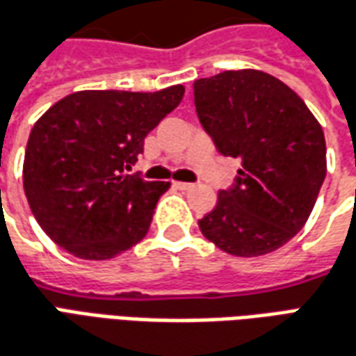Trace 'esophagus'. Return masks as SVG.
Masks as SVG:
<instances>
[{
  "label": "esophagus",
  "instance_id": "1",
  "mask_svg": "<svg viewBox=\"0 0 356 356\" xmlns=\"http://www.w3.org/2000/svg\"><path fill=\"white\" fill-rule=\"evenodd\" d=\"M175 185V188H179V191H191L193 188V183H181V181H177V183H173Z\"/></svg>",
  "mask_w": 356,
  "mask_h": 356
}]
</instances>
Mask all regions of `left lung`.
<instances>
[{
  "mask_svg": "<svg viewBox=\"0 0 356 356\" xmlns=\"http://www.w3.org/2000/svg\"><path fill=\"white\" fill-rule=\"evenodd\" d=\"M193 88L196 115L218 152L243 165L198 227L233 256L277 250L302 229L324 183L322 127L287 84L264 71H223Z\"/></svg>",
  "mask_w": 356,
  "mask_h": 356,
  "instance_id": "8db88e82",
  "label": "left lung"
}]
</instances>
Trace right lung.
Masks as SVG:
<instances>
[{"label": "right lung", "mask_w": 356, "mask_h": 356, "mask_svg": "<svg viewBox=\"0 0 356 356\" xmlns=\"http://www.w3.org/2000/svg\"><path fill=\"white\" fill-rule=\"evenodd\" d=\"M183 94L181 84L158 92H74L34 123L22 185L54 243L76 258L108 260L143 241L170 183L127 171Z\"/></svg>", "instance_id": "1"}]
</instances>
